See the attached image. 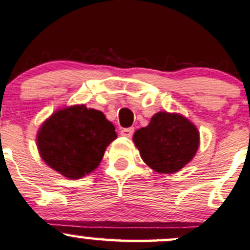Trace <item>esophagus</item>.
<instances>
[{"label":"esophagus","mask_w":250,"mask_h":250,"mask_svg":"<svg viewBox=\"0 0 250 250\" xmlns=\"http://www.w3.org/2000/svg\"><path fill=\"white\" fill-rule=\"evenodd\" d=\"M120 135L124 136V137H127V138H130V137L133 135V127L123 128V130L120 131Z\"/></svg>","instance_id":"1"}]
</instances>
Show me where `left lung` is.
<instances>
[{"label": "left lung", "instance_id": "8db88e82", "mask_svg": "<svg viewBox=\"0 0 250 250\" xmlns=\"http://www.w3.org/2000/svg\"><path fill=\"white\" fill-rule=\"evenodd\" d=\"M132 141L146 166L160 174H173L195 156L200 135L182 114L157 112L149 125L136 131Z\"/></svg>", "mask_w": 250, "mask_h": 250}]
</instances>
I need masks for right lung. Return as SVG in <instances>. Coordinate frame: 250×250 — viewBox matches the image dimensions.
<instances>
[{"mask_svg": "<svg viewBox=\"0 0 250 250\" xmlns=\"http://www.w3.org/2000/svg\"><path fill=\"white\" fill-rule=\"evenodd\" d=\"M117 138L101 111L74 104L57 109L37 132L42 160L70 180L84 178L100 165L106 147Z\"/></svg>", "mask_w": 250, "mask_h": 250, "instance_id": "1", "label": "right lung"}]
</instances>
